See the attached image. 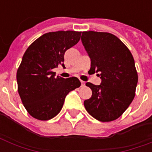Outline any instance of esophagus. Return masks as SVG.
<instances>
[{
	"label": "esophagus",
	"mask_w": 152,
	"mask_h": 152,
	"mask_svg": "<svg viewBox=\"0 0 152 152\" xmlns=\"http://www.w3.org/2000/svg\"><path fill=\"white\" fill-rule=\"evenodd\" d=\"M80 82H81V85H82V86H84V85H85V82H84V81H82V80H81Z\"/></svg>",
	"instance_id": "34e87169"
}]
</instances>
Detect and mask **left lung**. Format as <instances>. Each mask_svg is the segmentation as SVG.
<instances>
[{
    "instance_id": "8db88e82",
    "label": "left lung",
    "mask_w": 152,
    "mask_h": 152,
    "mask_svg": "<svg viewBox=\"0 0 152 152\" xmlns=\"http://www.w3.org/2000/svg\"><path fill=\"white\" fill-rule=\"evenodd\" d=\"M81 41L91 59V73H98L101 83H87L92 95L83 104L98 121L116 120L135 97L138 75L132 53L115 35L107 32L83 31Z\"/></svg>"
}]
</instances>
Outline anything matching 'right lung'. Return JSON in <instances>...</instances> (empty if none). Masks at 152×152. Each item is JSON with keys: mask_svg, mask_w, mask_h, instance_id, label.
Instances as JSON below:
<instances>
[{"mask_svg": "<svg viewBox=\"0 0 152 152\" xmlns=\"http://www.w3.org/2000/svg\"><path fill=\"white\" fill-rule=\"evenodd\" d=\"M81 32L59 31L44 34L27 49L16 73L18 92L23 106L33 118L47 121L61 110L66 95L80 87L76 77L64 79L53 69L64 68L67 50L80 39Z\"/></svg>", "mask_w": 152, "mask_h": 152, "instance_id": "1", "label": "right lung"}]
</instances>
